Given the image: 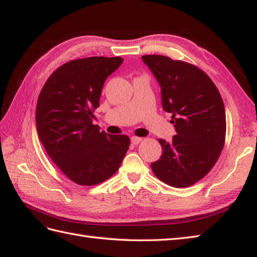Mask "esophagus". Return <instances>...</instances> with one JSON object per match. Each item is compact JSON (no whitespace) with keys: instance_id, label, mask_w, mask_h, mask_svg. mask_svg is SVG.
I'll return each mask as SVG.
<instances>
[{"instance_id":"esophagus-1","label":"esophagus","mask_w":257,"mask_h":257,"mask_svg":"<svg viewBox=\"0 0 257 257\" xmlns=\"http://www.w3.org/2000/svg\"><path fill=\"white\" fill-rule=\"evenodd\" d=\"M130 140L133 145H139V143L142 141V138H139V137H131Z\"/></svg>"}]
</instances>
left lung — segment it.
<instances>
[{
  "label": "left lung",
  "mask_w": 257,
  "mask_h": 257,
  "mask_svg": "<svg viewBox=\"0 0 257 257\" xmlns=\"http://www.w3.org/2000/svg\"><path fill=\"white\" fill-rule=\"evenodd\" d=\"M161 86L162 107L171 112L176 135L159 139L162 156L151 163L160 181L187 187L216 164L225 139V110L214 83L195 65L159 55L142 56Z\"/></svg>",
  "instance_id": "obj_1"
}]
</instances>
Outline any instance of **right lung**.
<instances>
[{"label": "right lung", "instance_id": "obj_1", "mask_svg": "<svg viewBox=\"0 0 257 257\" xmlns=\"http://www.w3.org/2000/svg\"><path fill=\"white\" fill-rule=\"evenodd\" d=\"M122 61L120 57L69 61L49 76L39 94L36 128L41 145L63 174L83 186L114 175L128 151V136L100 133L92 122L104 83Z\"/></svg>", "mask_w": 257, "mask_h": 257}]
</instances>
